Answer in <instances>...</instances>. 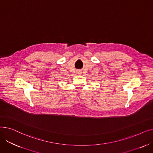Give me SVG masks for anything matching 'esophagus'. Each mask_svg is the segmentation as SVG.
I'll use <instances>...</instances> for the list:
<instances>
[{"label": "esophagus", "instance_id": "1", "mask_svg": "<svg viewBox=\"0 0 153 153\" xmlns=\"http://www.w3.org/2000/svg\"><path fill=\"white\" fill-rule=\"evenodd\" d=\"M79 72H80V71H79Z\"/></svg>", "mask_w": 153, "mask_h": 153}]
</instances>
